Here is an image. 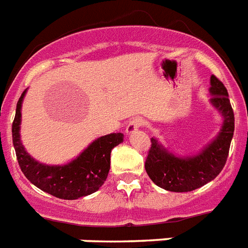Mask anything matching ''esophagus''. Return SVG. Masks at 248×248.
Returning a JSON list of instances; mask_svg holds the SVG:
<instances>
[{"mask_svg":"<svg viewBox=\"0 0 248 248\" xmlns=\"http://www.w3.org/2000/svg\"><path fill=\"white\" fill-rule=\"evenodd\" d=\"M143 125H144V120H143L142 118H133V119L128 123V125H126V134H133V133L136 132V130H138L139 128H142Z\"/></svg>","mask_w":248,"mask_h":248,"instance_id":"esophagus-1","label":"esophagus"}]
</instances>
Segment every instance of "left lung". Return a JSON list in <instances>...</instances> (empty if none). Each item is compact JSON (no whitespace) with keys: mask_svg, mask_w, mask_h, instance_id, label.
<instances>
[{"mask_svg":"<svg viewBox=\"0 0 248 248\" xmlns=\"http://www.w3.org/2000/svg\"><path fill=\"white\" fill-rule=\"evenodd\" d=\"M212 104L222 112L224 124L219 136L198 156L180 158L165 151L156 139H151L147 155L146 171L157 186L169 191L186 193L202 187L214 180L223 170L230 153L234 132V114L228 99V91L218 77H210Z\"/></svg>","mask_w":248,"mask_h":248,"instance_id":"obj_1","label":"left lung"}]
</instances>
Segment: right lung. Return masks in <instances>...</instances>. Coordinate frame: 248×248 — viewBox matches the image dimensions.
Here are the masks:
<instances>
[{
    "mask_svg": "<svg viewBox=\"0 0 248 248\" xmlns=\"http://www.w3.org/2000/svg\"><path fill=\"white\" fill-rule=\"evenodd\" d=\"M22 92L16 105L12 122V143L22 173L31 184L59 199L75 200L95 193L102 186L110 170L111 149L123 142L122 133H112L92 142L75 161L64 166H46L38 163L26 153L20 142V118Z\"/></svg>",
    "mask_w": 248,
    "mask_h": 248,
    "instance_id": "obj_1",
    "label": "right lung"
}]
</instances>
